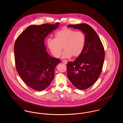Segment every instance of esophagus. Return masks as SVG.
Returning <instances> with one entry per match:
<instances>
[{
	"mask_svg": "<svg viewBox=\"0 0 123 123\" xmlns=\"http://www.w3.org/2000/svg\"><path fill=\"white\" fill-rule=\"evenodd\" d=\"M62 62H63L64 64H67V63H68V61H67V60H62Z\"/></svg>",
	"mask_w": 123,
	"mask_h": 123,
	"instance_id": "obj_1",
	"label": "esophagus"
}]
</instances>
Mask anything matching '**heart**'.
<instances>
[{
  "instance_id": "obj_1",
  "label": "heart",
  "mask_w": 123,
  "mask_h": 123,
  "mask_svg": "<svg viewBox=\"0 0 123 123\" xmlns=\"http://www.w3.org/2000/svg\"><path fill=\"white\" fill-rule=\"evenodd\" d=\"M86 43V36L81 31H75L70 28H63L56 31L54 39H48L47 45L52 55L59 58L63 47V57L77 58L83 52Z\"/></svg>"
}]
</instances>
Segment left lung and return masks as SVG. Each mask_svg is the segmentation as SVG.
<instances>
[{
    "instance_id": "1",
    "label": "left lung",
    "mask_w": 123,
    "mask_h": 123,
    "mask_svg": "<svg viewBox=\"0 0 123 123\" xmlns=\"http://www.w3.org/2000/svg\"><path fill=\"white\" fill-rule=\"evenodd\" d=\"M85 34L86 43L81 55L73 62L67 63L68 77L72 84L80 90L93 85L100 77L104 63L105 52L97 33L86 23L69 25Z\"/></svg>"
}]
</instances>
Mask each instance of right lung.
<instances>
[{
  "instance_id": "obj_1",
  "label": "right lung",
  "mask_w": 123,
  "mask_h": 123,
  "mask_svg": "<svg viewBox=\"0 0 123 123\" xmlns=\"http://www.w3.org/2000/svg\"><path fill=\"white\" fill-rule=\"evenodd\" d=\"M59 22L31 25L17 38L14 47L16 68L31 88L38 91L48 87L55 77V67L61 60L48 55L44 38L56 29Z\"/></svg>"
}]
</instances>
